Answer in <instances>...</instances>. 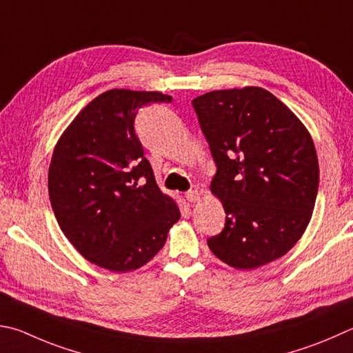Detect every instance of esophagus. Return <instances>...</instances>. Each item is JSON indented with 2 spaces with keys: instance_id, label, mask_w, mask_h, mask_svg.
Here are the masks:
<instances>
[{
  "instance_id": "esophagus-1",
  "label": "esophagus",
  "mask_w": 353,
  "mask_h": 353,
  "mask_svg": "<svg viewBox=\"0 0 353 353\" xmlns=\"http://www.w3.org/2000/svg\"><path fill=\"white\" fill-rule=\"evenodd\" d=\"M199 197H201V194H199L197 190H190L185 193V199H187L188 202H196L199 201Z\"/></svg>"
}]
</instances>
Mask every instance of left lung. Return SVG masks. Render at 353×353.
<instances>
[{"label": "left lung", "instance_id": "left-lung-1", "mask_svg": "<svg viewBox=\"0 0 353 353\" xmlns=\"http://www.w3.org/2000/svg\"><path fill=\"white\" fill-rule=\"evenodd\" d=\"M216 163L211 193L225 227L207 241L217 258L241 270L284 256L309 225L319 166L309 131L262 88L211 91L193 100Z\"/></svg>", "mask_w": 353, "mask_h": 353}]
</instances>
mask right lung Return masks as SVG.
Masks as SVG:
<instances>
[{
    "label": "right lung",
    "instance_id": "1",
    "mask_svg": "<svg viewBox=\"0 0 353 353\" xmlns=\"http://www.w3.org/2000/svg\"><path fill=\"white\" fill-rule=\"evenodd\" d=\"M171 100L111 89L83 108L54 150L48 183L57 222L81 256L106 270L145 265L181 217L159 190L134 130L140 108Z\"/></svg>",
    "mask_w": 353,
    "mask_h": 353
}]
</instances>
